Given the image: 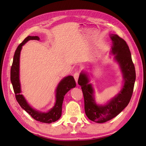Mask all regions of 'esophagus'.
Returning a JSON list of instances; mask_svg holds the SVG:
<instances>
[{
    "instance_id": "obj_1",
    "label": "esophagus",
    "mask_w": 146,
    "mask_h": 146,
    "mask_svg": "<svg viewBox=\"0 0 146 146\" xmlns=\"http://www.w3.org/2000/svg\"><path fill=\"white\" fill-rule=\"evenodd\" d=\"M74 78H75V80H76V82L77 83V82H78V77H79V73L77 72H75L74 74Z\"/></svg>"
}]
</instances>
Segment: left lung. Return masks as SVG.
I'll return each mask as SVG.
<instances>
[{
    "instance_id": "8db88e82",
    "label": "left lung",
    "mask_w": 146,
    "mask_h": 146,
    "mask_svg": "<svg viewBox=\"0 0 146 146\" xmlns=\"http://www.w3.org/2000/svg\"><path fill=\"white\" fill-rule=\"evenodd\" d=\"M110 38L113 41L111 52L115 55L114 59L120 66L124 80L121 91L107 105H98L95 102L93 89L91 84H88L89 79L86 74L81 73L78 80L83 92L86 115L91 121L97 123L111 120L127 107L133 94L136 79L135 68L129 46L117 35L113 34Z\"/></svg>"
}]
</instances>
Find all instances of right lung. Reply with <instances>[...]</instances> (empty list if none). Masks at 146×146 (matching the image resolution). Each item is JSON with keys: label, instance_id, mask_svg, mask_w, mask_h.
<instances>
[{"label": "right lung", "instance_id": "right-lung-1", "mask_svg": "<svg viewBox=\"0 0 146 146\" xmlns=\"http://www.w3.org/2000/svg\"><path fill=\"white\" fill-rule=\"evenodd\" d=\"M39 40L37 36H29L17 47L11 68L10 78L14 90L16 99L21 107L36 121L44 123H52L58 120L61 116L62 104L65 94L72 88L76 87V83L72 76L64 77L58 84L56 90V102L50 111L47 113H41L33 109L27 104L24 96L21 94V85L19 82V56L22 47L29 40Z\"/></svg>", "mask_w": 146, "mask_h": 146}]
</instances>
